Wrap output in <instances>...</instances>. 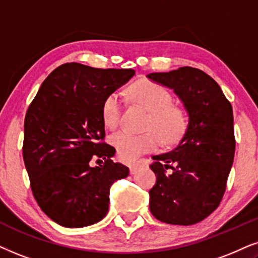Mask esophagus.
<instances>
[{
    "label": "esophagus",
    "instance_id": "1",
    "mask_svg": "<svg viewBox=\"0 0 258 258\" xmlns=\"http://www.w3.org/2000/svg\"><path fill=\"white\" fill-rule=\"evenodd\" d=\"M142 167H143L142 163H137V164L130 165V172H131V174H136V172L138 171Z\"/></svg>",
    "mask_w": 258,
    "mask_h": 258
}]
</instances>
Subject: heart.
Wrapping results in <instances>:
<instances>
[{
  "label": "heart",
  "mask_w": 258,
  "mask_h": 258,
  "mask_svg": "<svg viewBox=\"0 0 258 258\" xmlns=\"http://www.w3.org/2000/svg\"><path fill=\"white\" fill-rule=\"evenodd\" d=\"M133 101L149 110L144 133L119 131L112 136L116 155L123 162H132L143 153L153 152L159 143L175 144L184 135L188 126L187 114L177 106H172V97L167 88L150 80H139L130 87ZM122 109L121 97L116 91L107 94L101 105V118L109 128L118 125Z\"/></svg>",
  "instance_id": "1"
}]
</instances>
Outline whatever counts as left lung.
Returning a JSON list of instances; mask_svg holds the SVG:
<instances>
[{"label": "left lung", "instance_id": "8db88e82", "mask_svg": "<svg viewBox=\"0 0 258 258\" xmlns=\"http://www.w3.org/2000/svg\"><path fill=\"white\" fill-rule=\"evenodd\" d=\"M182 100L189 115L184 135L171 151L153 156L156 183L150 211L171 225H193L219 206L232 167L236 139L230 101L210 75L191 67L148 75Z\"/></svg>", "mask_w": 258, "mask_h": 258}]
</instances>
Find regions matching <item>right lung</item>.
Returning <instances> with one entry per match:
<instances>
[{
  "label": "right lung",
  "instance_id": "right-lung-1",
  "mask_svg": "<svg viewBox=\"0 0 258 258\" xmlns=\"http://www.w3.org/2000/svg\"><path fill=\"white\" fill-rule=\"evenodd\" d=\"M133 75V69L65 63L48 75L26 112L22 156L32 193L61 226L105 218L110 187L128 176V168L112 161L115 149L105 142L101 105ZM93 159L104 164L90 167Z\"/></svg>",
  "mask_w": 258,
  "mask_h": 258
}]
</instances>
